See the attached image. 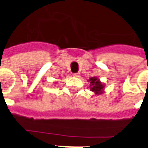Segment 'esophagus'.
I'll return each mask as SVG.
<instances>
[{"instance_id":"obj_1","label":"esophagus","mask_w":148,"mask_h":148,"mask_svg":"<svg viewBox=\"0 0 148 148\" xmlns=\"http://www.w3.org/2000/svg\"><path fill=\"white\" fill-rule=\"evenodd\" d=\"M73 76L75 77H80V74L79 73H74V74H73Z\"/></svg>"}]
</instances>
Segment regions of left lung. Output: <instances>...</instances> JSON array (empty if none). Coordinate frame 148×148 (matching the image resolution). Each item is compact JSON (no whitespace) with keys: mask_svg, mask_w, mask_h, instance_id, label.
<instances>
[{"mask_svg":"<svg viewBox=\"0 0 148 148\" xmlns=\"http://www.w3.org/2000/svg\"><path fill=\"white\" fill-rule=\"evenodd\" d=\"M89 81L90 83V89L91 91L95 92L96 95H101L103 93V84L99 81L97 77H90L89 79Z\"/></svg>","mask_w":148,"mask_h":148,"instance_id":"left-lung-1","label":"left lung"}]
</instances>
